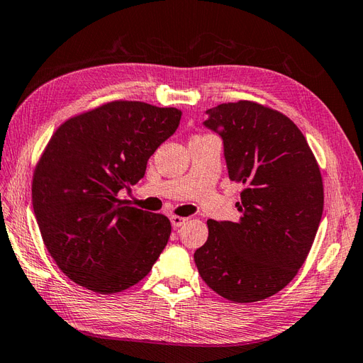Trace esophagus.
<instances>
[{"instance_id":"34e87169","label":"esophagus","mask_w":363,"mask_h":363,"mask_svg":"<svg viewBox=\"0 0 363 363\" xmlns=\"http://www.w3.org/2000/svg\"><path fill=\"white\" fill-rule=\"evenodd\" d=\"M186 221H188V218L175 216V215H172V216H171V224H172V227H174V228H179V227H182Z\"/></svg>"}]
</instances>
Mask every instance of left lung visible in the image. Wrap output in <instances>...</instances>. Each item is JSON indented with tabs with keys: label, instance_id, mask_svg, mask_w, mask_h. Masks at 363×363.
<instances>
[{
	"label": "left lung",
	"instance_id": "8db88e82",
	"mask_svg": "<svg viewBox=\"0 0 363 363\" xmlns=\"http://www.w3.org/2000/svg\"><path fill=\"white\" fill-rule=\"evenodd\" d=\"M206 115L203 125L223 139L228 179L245 189L236 204L239 221H207L195 265L230 301L265 300L309 255L324 207L321 172L298 127L276 111L239 101Z\"/></svg>",
	"mask_w": 363,
	"mask_h": 363
}]
</instances>
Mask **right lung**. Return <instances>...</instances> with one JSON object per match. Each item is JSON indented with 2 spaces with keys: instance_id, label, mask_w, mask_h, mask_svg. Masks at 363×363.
Here are the masks:
<instances>
[{
  "instance_id": "obj_1",
  "label": "right lung",
  "mask_w": 363,
  "mask_h": 363,
  "mask_svg": "<svg viewBox=\"0 0 363 363\" xmlns=\"http://www.w3.org/2000/svg\"><path fill=\"white\" fill-rule=\"evenodd\" d=\"M182 111L115 101L75 116L52 135L33 177V208L57 267L80 286L116 294L144 279L167 247V216L119 200L145 175Z\"/></svg>"
}]
</instances>
